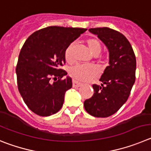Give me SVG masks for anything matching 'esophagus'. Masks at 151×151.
I'll return each mask as SVG.
<instances>
[{"label": "esophagus", "instance_id": "34e87169", "mask_svg": "<svg viewBox=\"0 0 151 151\" xmlns=\"http://www.w3.org/2000/svg\"><path fill=\"white\" fill-rule=\"evenodd\" d=\"M83 84L81 83L77 82L76 81H73V87H80Z\"/></svg>", "mask_w": 151, "mask_h": 151}]
</instances>
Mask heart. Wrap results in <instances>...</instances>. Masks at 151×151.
I'll list each match as a JSON object with an SVG mask.
<instances>
[{
    "label": "heart",
    "instance_id": "1",
    "mask_svg": "<svg viewBox=\"0 0 151 151\" xmlns=\"http://www.w3.org/2000/svg\"><path fill=\"white\" fill-rule=\"evenodd\" d=\"M88 47L92 54L94 55H98L101 51V43L99 40L96 38H89L86 40ZM73 49L74 43H70L65 49V58L66 61L71 62L73 61ZM99 68L94 65H76L73 66L69 70L70 76L74 80L77 81H88L93 77H96L99 74Z\"/></svg>",
    "mask_w": 151,
    "mask_h": 151
}]
</instances>
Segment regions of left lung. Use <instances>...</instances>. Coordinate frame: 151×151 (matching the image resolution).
Returning <instances> with one entry per match:
<instances>
[{"label": "left lung", "instance_id": "8db88e82", "mask_svg": "<svg viewBox=\"0 0 151 151\" xmlns=\"http://www.w3.org/2000/svg\"><path fill=\"white\" fill-rule=\"evenodd\" d=\"M109 51V65L99 81L93 84L94 94L84 101L86 112L96 117H108L127 101L135 81L136 59L131 44L123 34L111 28H89Z\"/></svg>", "mask_w": 151, "mask_h": 151}]
</instances>
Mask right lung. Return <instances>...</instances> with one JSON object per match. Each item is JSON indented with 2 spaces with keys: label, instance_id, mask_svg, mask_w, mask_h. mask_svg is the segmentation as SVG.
<instances>
[{
  "label": "right lung",
  "instance_id": "right-lung-1",
  "mask_svg": "<svg viewBox=\"0 0 151 151\" xmlns=\"http://www.w3.org/2000/svg\"><path fill=\"white\" fill-rule=\"evenodd\" d=\"M86 30L50 26L34 32L25 40L16 65L17 85L25 103L35 114L48 116L62 108L65 92L72 87L70 77L62 79L67 75L61 68L65 63V51Z\"/></svg>",
  "mask_w": 151,
  "mask_h": 151
}]
</instances>
